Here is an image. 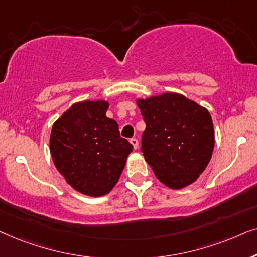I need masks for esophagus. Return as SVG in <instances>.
Masks as SVG:
<instances>
[{
  "label": "esophagus",
  "instance_id": "34e87169",
  "mask_svg": "<svg viewBox=\"0 0 257 257\" xmlns=\"http://www.w3.org/2000/svg\"><path fill=\"white\" fill-rule=\"evenodd\" d=\"M131 143L133 145V147H134V149L139 148V140L138 139H135V138L131 139Z\"/></svg>",
  "mask_w": 257,
  "mask_h": 257
}]
</instances>
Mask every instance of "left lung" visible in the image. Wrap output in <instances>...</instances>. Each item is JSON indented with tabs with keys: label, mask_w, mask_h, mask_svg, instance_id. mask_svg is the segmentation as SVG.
<instances>
[{
	"label": "left lung",
	"mask_w": 257,
	"mask_h": 257,
	"mask_svg": "<svg viewBox=\"0 0 257 257\" xmlns=\"http://www.w3.org/2000/svg\"><path fill=\"white\" fill-rule=\"evenodd\" d=\"M146 129L141 152L154 174L172 189L198 179L213 155V119L206 108L176 93L136 100Z\"/></svg>",
	"instance_id": "obj_1"
}]
</instances>
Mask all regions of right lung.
<instances>
[{"label":"right lung","instance_id":"right-lung-1","mask_svg":"<svg viewBox=\"0 0 257 257\" xmlns=\"http://www.w3.org/2000/svg\"><path fill=\"white\" fill-rule=\"evenodd\" d=\"M105 101L74 103L53 124L50 154L56 169L75 190L88 196L110 191L124 169L133 146L118 124L105 116Z\"/></svg>","mask_w":257,"mask_h":257}]
</instances>
